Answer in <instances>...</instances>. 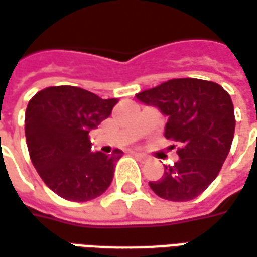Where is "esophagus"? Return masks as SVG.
<instances>
[{
  "label": "esophagus",
  "instance_id": "esophagus-1",
  "mask_svg": "<svg viewBox=\"0 0 257 257\" xmlns=\"http://www.w3.org/2000/svg\"><path fill=\"white\" fill-rule=\"evenodd\" d=\"M134 156L136 157L138 160H146L147 159V156L146 154H143V153H134Z\"/></svg>",
  "mask_w": 257,
  "mask_h": 257
}]
</instances>
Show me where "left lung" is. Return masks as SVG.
Returning a JSON list of instances; mask_svg holds the SVG:
<instances>
[{
  "label": "left lung",
  "mask_w": 257,
  "mask_h": 257,
  "mask_svg": "<svg viewBox=\"0 0 257 257\" xmlns=\"http://www.w3.org/2000/svg\"><path fill=\"white\" fill-rule=\"evenodd\" d=\"M168 116L164 136L179 143V160L164 166V175L149 182L157 196L186 202L203 193L221 170L234 139V104L229 94L210 80H167L136 94Z\"/></svg>",
  "instance_id": "8db88e82"
}]
</instances>
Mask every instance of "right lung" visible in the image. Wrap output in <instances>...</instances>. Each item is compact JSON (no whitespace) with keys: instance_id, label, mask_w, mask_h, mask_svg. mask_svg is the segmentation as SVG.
<instances>
[{"instance_id":"add662e5","label":"right lung","mask_w":257,"mask_h":257,"mask_svg":"<svg viewBox=\"0 0 257 257\" xmlns=\"http://www.w3.org/2000/svg\"><path fill=\"white\" fill-rule=\"evenodd\" d=\"M118 98L76 86H51L30 98L25 135L30 160L48 188L69 202H87L108 189L122 152H90L89 132L111 115Z\"/></svg>"}]
</instances>
